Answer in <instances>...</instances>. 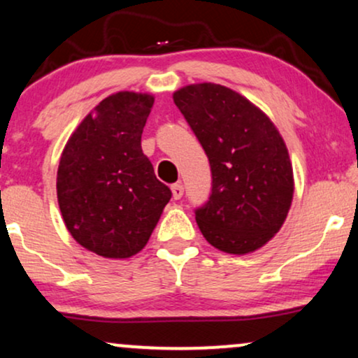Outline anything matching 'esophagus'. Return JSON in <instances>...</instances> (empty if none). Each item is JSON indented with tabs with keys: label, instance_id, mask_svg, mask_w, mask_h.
Returning <instances> with one entry per match:
<instances>
[{
	"label": "esophagus",
	"instance_id": "34e87169",
	"mask_svg": "<svg viewBox=\"0 0 358 358\" xmlns=\"http://www.w3.org/2000/svg\"><path fill=\"white\" fill-rule=\"evenodd\" d=\"M171 193H173L175 200H180V198L183 196V185L182 183L171 185Z\"/></svg>",
	"mask_w": 358,
	"mask_h": 358
}]
</instances>
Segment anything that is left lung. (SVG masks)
I'll use <instances>...</instances> for the list:
<instances>
[{
    "label": "left lung",
    "instance_id": "1",
    "mask_svg": "<svg viewBox=\"0 0 358 358\" xmlns=\"http://www.w3.org/2000/svg\"><path fill=\"white\" fill-rule=\"evenodd\" d=\"M173 102L211 166V194L194 211L203 236L229 255L259 250L284 224L294 194L279 130L255 103L220 84L187 85Z\"/></svg>",
    "mask_w": 358,
    "mask_h": 358
}]
</instances>
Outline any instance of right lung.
<instances>
[{
    "mask_svg": "<svg viewBox=\"0 0 358 358\" xmlns=\"http://www.w3.org/2000/svg\"><path fill=\"white\" fill-rule=\"evenodd\" d=\"M153 96L112 94L67 140L57 169V201L72 238L102 257L142 251L170 201L142 152Z\"/></svg>",
    "mask_w": 358,
    "mask_h": 358,
    "instance_id": "obj_1",
    "label": "right lung"
}]
</instances>
